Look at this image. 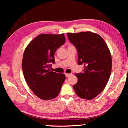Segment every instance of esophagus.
I'll return each mask as SVG.
<instances>
[{
    "mask_svg": "<svg viewBox=\"0 0 128 128\" xmlns=\"http://www.w3.org/2000/svg\"><path fill=\"white\" fill-rule=\"evenodd\" d=\"M65 75H66V77H68L72 75V73H66V74H65Z\"/></svg>",
    "mask_w": 128,
    "mask_h": 128,
    "instance_id": "34e87169",
    "label": "esophagus"
}]
</instances>
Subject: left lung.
I'll list each match as a JSON object with an SVG mask.
<instances>
[{"instance_id":"obj_1","label":"left lung","mask_w":128,"mask_h":128,"mask_svg":"<svg viewBox=\"0 0 128 128\" xmlns=\"http://www.w3.org/2000/svg\"><path fill=\"white\" fill-rule=\"evenodd\" d=\"M78 52V64L84 65L83 72L76 73L78 81L73 86L80 98L90 100L102 92L110 78L112 58L105 41L90 32L66 33Z\"/></svg>"}]
</instances>
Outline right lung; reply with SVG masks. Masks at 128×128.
Wrapping results in <instances>:
<instances>
[{
  "mask_svg": "<svg viewBox=\"0 0 128 128\" xmlns=\"http://www.w3.org/2000/svg\"><path fill=\"white\" fill-rule=\"evenodd\" d=\"M66 42L64 34H42L30 42L24 51L22 62L24 76L36 96L50 100L59 95L66 80L64 74L51 72L54 54Z\"/></svg>",
  "mask_w": 128,
  "mask_h": 128,
  "instance_id": "obj_1",
  "label": "right lung"
}]
</instances>
